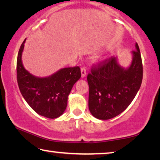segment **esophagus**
Instances as JSON below:
<instances>
[{"label": "esophagus", "instance_id": "obj_1", "mask_svg": "<svg viewBox=\"0 0 160 160\" xmlns=\"http://www.w3.org/2000/svg\"><path fill=\"white\" fill-rule=\"evenodd\" d=\"M86 76V68H81V78H84Z\"/></svg>", "mask_w": 160, "mask_h": 160}]
</instances>
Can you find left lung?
I'll list each match as a JSON object with an SVG mask.
<instances>
[{
  "mask_svg": "<svg viewBox=\"0 0 160 160\" xmlns=\"http://www.w3.org/2000/svg\"><path fill=\"white\" fill-rule=\"evenodd\" d=\"M131 51L128 67L119 63L117 56L105 61L88 75L89 109L94 117L107 120L120 114L135 98L142 80V64L138 45Z\"/></svg>",
  "mask_w": 160,
  "mask_h": 160,
  "instance_id": "8db88e82",
  "label": "left lung"
}]
</instances>
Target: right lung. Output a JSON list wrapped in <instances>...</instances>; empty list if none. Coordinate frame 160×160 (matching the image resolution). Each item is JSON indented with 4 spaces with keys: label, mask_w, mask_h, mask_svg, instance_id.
Wrapping results in <instances>:
<instances>
[{
    "label": "right lung",
    "mask_w": 160,
    "mask_h": 160,
    "mask_svg": "<svg viewBox=\"0 0 160 160\" xmlns=\"http://www.w3.org/2000/svg\"><path fill=\"white\" fill-rule=\"evenodd\" d=\"M26 39L19 50L17 60L18 83L22 95L38 114L56 118L64 113L68 97L81 77L79 67L65 68L47 77H37L23 66L22 55Z\"/></svg>",
    "instance_id": "add662e5"
}]
</instances>
